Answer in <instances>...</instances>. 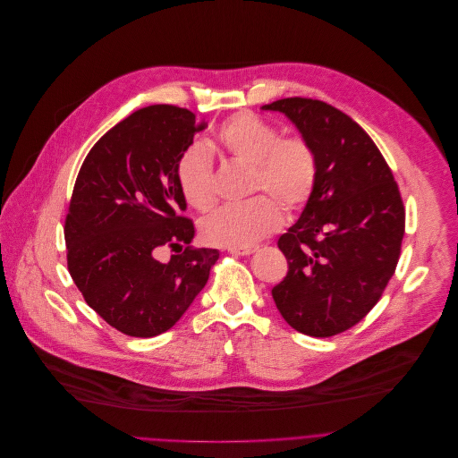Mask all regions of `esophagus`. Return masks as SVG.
<instances>
[{
    "mask_svg": "<svg viewBox=\"0 0 458 458\" xmlns=\"http://www.w3.org/2000/svg\"><path fill=\"white\" fill-rule=\"evenodd\" d=\"M231 254H236V256H249L252 252H256V247H245V249H229Z\"/></svg>",
    "mask_w": 458,
    "mask_h": 458,
    "instance_id": "esophagus-1",
    "label": "esophagus"
}]
</instances>
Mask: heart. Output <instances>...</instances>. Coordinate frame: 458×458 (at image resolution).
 Masks as SVG:
<instances>
[{"label":"heart","instance_id":"heart-1","mask_svg":"<svg viewBox=\"0 0 458 458\" xmlns=\"http://www.w3.org/2000/svg\"><path fill=\"white\" fill-rule=\"evenodd\" d=\"M216 142L233 160L250 165V193L261 195L224 206L209 215L202 222V236L208 243L227 249L252 247L282 227L281 203L287 211H298L312 199L319 158L305 135H282L274 124L243 112L220 124ZM174 176L188 206L197 211L213 208L216 200L215 167L204 146L193 144L184 149L176 162Z\"/></svg>","mask_w":458,"mask_h":458}]
</instances>
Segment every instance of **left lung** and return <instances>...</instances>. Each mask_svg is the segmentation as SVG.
<instances>
[{"label": "left lung", "mask_w": 458, "mask_h": 458, "mask_svg": "<svg viewBox=\"0 0 458 458\" xmlns=\"http://www.w3.org/2000/svg\"><path fill=\"white\" fill-rule=\"evenodd\" d=\"M261 108L285 114L319 158L312 199L278 240L289 270L272 298L294 330L330 337L367 316L392 280L406 224L403 197L376 142L341 110L309 98Z\"/></svg>", "instance_id": "1"}]
</instances>
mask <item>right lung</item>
<instances>
[{"label":"right lung","instance_id":"obj_1","mask_svg":"<svg viewBox=\"0 0 458 458\" xmlns=\"http://www.w3.org/2000/svg\"><path fill=\"white\" fill-rule=\"evenodd\" d=\"M195 119L171 105L140 108L94 144L75 178L64 218L68 272L84 301L131 337L167 332L220 256L190 245L195 225L174 176L204 128ZM162 248L175 254L160 260Z\"/></svg>","mask_w":458,"mask_h":458}]
</instances>
